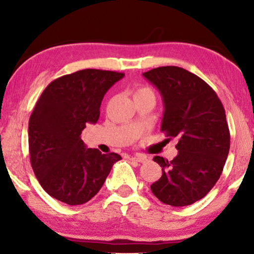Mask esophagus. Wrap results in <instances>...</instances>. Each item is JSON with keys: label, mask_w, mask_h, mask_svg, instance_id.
Here are the masks:
<instances>
[{"label": "esophagus", "mask_w": 254, "mask_h": 254, "mask_svg": "<svg viewBox=\"0 0 254 254\" xmlns=\"http://www.w3.org/2000/svg\"><path fill=\"white\" fill-rule=\"evenodd\" d=\"M129 159H130V161H134V162L144 163L148 158H147V156H144V155H134V156H130Z\"/></svg>", "instance_id": "obj_1"}]
</instances>
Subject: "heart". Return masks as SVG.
Masks as SVG:
<instances>
[{
	"label": "heart",
	"mask_w": 254,
	"mask_h": 254,
	"mask_svg": "<svg viewBox=\"0 0 254 254\" xmlns=\"http://www.w3.org/2000/svg\"><path fill=\"white\" fill-rule=\"evenodd\" d=\"M141 92H151V90H149L147 88H142V89H138L136 93H141Z\"/></svg>",
	"instance_id": "1"
}]
</instances>
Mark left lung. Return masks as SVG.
Segmentation results:
<instances>
[{"mask_svg":"<svg viewBox=\"0 0 254 254\" xmlns=\"http://www.w3.org/2000/svg\"><path fill=\"white\" fill-rule=\"evenodd\" d=\"M161 93L164 113L161 130L178 137L172 161L155 156L162 177L150 186L163 203L184 207L202 199L223 171L230 149L225 111L203 79L175 65L143 72Z\"/></svg>","mask_w":254,"mask_h":254,"instance_id":"8db88e82","label":"left lung"}]
</instances>
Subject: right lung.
<instances>
[{
  "mask_svg": "<svg viewBox=\"0 0 254 254\" xmlns=\"http://www.w3.org/2000/svg\"><path fill=\"white\" fill-rule=\"evenodd\" d=\"M123 72L84 69L54 79L29 121L30 161L40 185L70 206L91 200L121 156L86 148L81 133L99 119L100 104Z\"/></svg>",
  "mask_w": 254,
  "mask_h": 254,
  "instance_id": "1",
  "label": "right lung"
}]
</instances>
